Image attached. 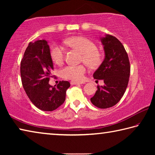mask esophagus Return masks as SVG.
Returning a JSON list of instances; mask_svg holds the SVG:
<instances>
[{
    "instance_id": "34e87169",
    "label": "esophagus",
    "mask_w": 155,
    "mask_h": 155,
    "mask_svg": "<svg viewBox=\"0 0 155 155\" xmlns=\"http://www.w3.org/2000/svg\"><path fill=\"white\" fill-rule=\"evenodd\" d=\"M84 83L83 82H77V81H70V84L71 85H80V84H83Z\"/></svg>"
}]
</instances>
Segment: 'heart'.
Segmentation results:
<instances>
[{
	"instance_id": "obj_1",
	"label": "heart",
	"mask_w": 155,
	"mask_h": 155,
	"mask_svg": "<svg viewBox=\"0 0 155 155\" xmlns=\"http://www.w3.org/2000/svg\"><path fill=\"white\" fill-rule=\"evenodd\" d=\"M65 43L70 48L81 53V61L87 64L91 69L98 68L104 61V54L97 49L96 44L85 37H73L65 40ZM50 57L53 63L61 65L64 60V52L61 46L53 44L50 50ZM86 72V66L83 64L67 65L60 71L61 77L65 79L82 81Z\"/></svg>"
}]
</instances>
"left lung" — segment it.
Instances as JSON below:
<instances>
[{"mask_svg": "<svg viewBox=\"0 0 155 155\" xmlns=\"http://www.w3.org/2000/svg\"><path fill=\"white\" fill-rule=\"evenodd\" d=\"M105 58L94 73V78L103 80V86L98 90L90 101L100 109H107L116 104L127 90L130 66L128 54L122 44L114 36L107 35L101 38Z\"/></svg>", "mask_w": 155, "mask_h": 155, "instance_id": "obj_1", "label": "left lung"}]
</instances>
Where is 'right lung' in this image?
Listing matches in <instances>:
<instances>
[{
  "mask_svg": "<svg viewBox=\"0 0 155 155\" xmlns=\"http://www.w3.org/2000/svg\"><path fill=\"white\" fill-rule=\"evenodd\" d=\"M53 69L47 41L29 42L21 61V80L28 98L42 111H52L61 106L70 86L67 81H59L54 87L50 85L48 82Z\"/></svg>",
  "mask_w": 155,
  "mask_h": 155,
  "instance_id": "obj_1",
  "label": "right lung"
}]
</instances>
